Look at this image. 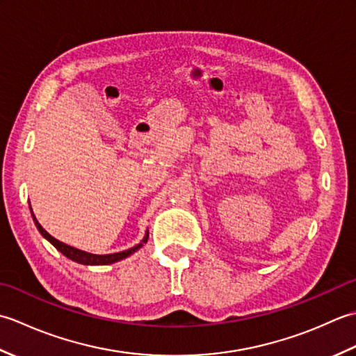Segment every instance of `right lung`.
Instances as JSON below:
<instances>
[{
  "label": "right lung",
  "instance_id": "right-lung-1",
  "mask_svg": "<svg viewBox=\"0 0 356 356\" xmlns=\"http://www.w3.org/2000/svg\"><path fill=\"white\" fill-rule=\"evenodd\" d=\"M30 209H32V208H30ZM32 216H33V214H32ZM33 222H35V225H36L38 231H40V232L42 234V237L47 238V240L50 241V243L58 249L59 252L64 254V255L67 257V259H70V260L76 261V263H81V264H111V263H115V261H119V260L125 259V257H128V255H131L133 252L138 251V249H140V248L143 246V243H147V240H148V232H147V236L143 237V240L140 241V243L136 245V246L131 248V249H127V251L116 252V254L96 255V254H90V252H86V251H81V249H76V248H72V246H69V245L63 243V241L56 240L55 237H51L50 234H49L47 231H45L40 223H38L35 216H33Z\"/></svg>",
  "mask_w": 356,
  "mask_h": 356
}]
</instances>
